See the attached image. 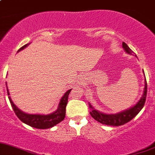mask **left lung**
<instances>
[{
  "label": "left lung",
  "mask_w": 155,
  "mask_h": 155,
  "mask_svg": "<svg viewBox=\"0 0 155 155\" xmlns=\"http://www.w3.org/2000/svg\"><path fill=\"white\" fill-rule=\"evenodd\" d=\"M123 48L125 50L127 53L132 54H134V51L130 49L124 42L122 44ZM147 81L145 79V87H144V94L142 95V97L140 98L137 103L135 106L133 107H130V109L124 110V111L120 112V113L115 114H102L101 112H98L97 110H94L92 107V106L90 104V107L91 108V110L90 111L91 115L93 118H94L97 121L100 122L101 124H106V125L110 126H120L126 124L127 122L132 120L137 114L140 111V110L143 108L144 104H145L146 97H147Z\"/></svg>",
  "instance_id": "8db88e82"
}]
</instances>
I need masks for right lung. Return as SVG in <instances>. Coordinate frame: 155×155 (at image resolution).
Segmentation results:
<instances>
[{"label": "right lung", "instance_id": "1", "mask_svg": "<svg viewBox=\"0 0 155 155\" xmlns=\"http://www.w3.org/2000/svg\"><path fill=\"white\" fill-rule=\"evenodd\" d=\"M28 45V44L21 47V48L18 50V51H21V50L24 49L25 48H26ZM7 91H8V94L9 95V92H8V89H7ZM71 91V89L68 90V91L64 94V95L63 97H62L61 100L60 101V104H59V106H58V110H57L56 111L54 112V113L50 114L48 115L28 114L24 113V112H22L21 110H19V109L15 105V104L12 102L10 96L8 97V98H9L11 107H12L13 110L15 111V114L18 116V117L21 120V121L25 123V124H28V125L31 126V127H35V128L47 129L54 127V126L58 124V123L61 122L62 120L64 119L65 114H66V106L67 104H68V95L70 94Z\"/></svg>", "mask_w": 155, "mask_h": 155}]
</instances>
